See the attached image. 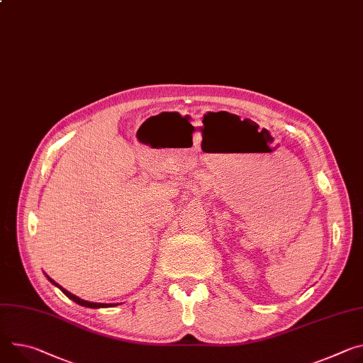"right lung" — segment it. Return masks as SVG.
<instances>
[{"instance_id": "add662e5", "label": "right lung", "mask_w": 363, "mask_h": 363, "mask_svg": "<svg viewBox=\"0 0 363 363\" xmlns=\"http://www.w3.org/2000/svg\"><path fill=\"white\" fill-rule=\"evenodd\" d=\"M46 278L55 285V286H57L65 295L68 296V298H71L72 301H75L77 304H79V306H82V307H89V308H101V307H114V306H117V304H103V303H89V301H85V300H81L79 296H77V295H74V294H71L69 291H67L65 289L63 286H60L57 282H55L52 278H49L48 275H46Z\"/></svg>"}]
</instances>
